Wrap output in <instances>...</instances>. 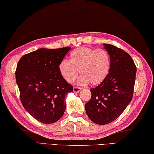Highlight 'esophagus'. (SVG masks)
<instances>
[{"label": "esophagus", "mask_w": 154, "mask_h": 154, "mask_svg": "<svg viewBox=\"0 0 154 154\" xmlns=\"http://www.w3.org/2000/svg\"><path fill=\"white\" fill-rule=\"evenodd\" d=\"M81 89H82L80 87H74V89H73V91H74V93H75V94H76V93H79L80 91H81Z\"/></svg>", "instance_id": "esophagus-1"}]
</instances>
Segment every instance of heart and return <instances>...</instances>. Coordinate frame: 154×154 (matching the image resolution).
Here are the masks:
<instances>
[{
	"instance_id": "heart-1",
	"label": "heart",
	"mask_w": 154,
	"mask_h": 154,
	"mask_svg": "<svg viewBox=\"0 0 154 154\" xmlns=\"http://www.w3.org/2000/svg\"><path fill=\"white\" fill-rule=\"evenodd\" d=\"M111 60L109 54L103 49L82 46L70 54L69 60H63L59 65L60 75L67 83H72L79 75L80 85L90 83L97 86L104 81L110 72Z\"/></svg>"
}]
</instances>
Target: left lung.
I'll use <instances>...</instances> for the list:
<instances>
[{"instance_id":"8db88e82","label":"left lung","mask_w":154,"mask_h":154,"mask_svg":"<svg viewBox=\"0 0 154 154\" xmlns=\"http://www.w3.org/2000/svg\"><path fill=\"white\" fill-rule=\"evenodd\" d=\"M111 60L105 80L91 89V97L85 105L89 119L99 125L115 121L132 99L137 67L129 54L111 44H104Z\"/></svg>"}]
</instances>
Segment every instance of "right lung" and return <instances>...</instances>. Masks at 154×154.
I'll use <instances>...</instances> for the list:
<instances>
[{
  "instance_id": "1",
  "label": "right lung",
  "mask_w": 154,
  "mask_h": 154,
  "mask_svg": "<svg viewBox=\"0 0 154 154\" xmlns=\"http://www.w3.org/2000/svg\"><path fill=\"white\" fill-rule=\"evenodd\" d=\"M71 48H39L17 63L16 83L25 110L38 122L50 124L63 115L65 96L73 87L60 75L59 65Z\"/></svg>"
}]
</instances>
